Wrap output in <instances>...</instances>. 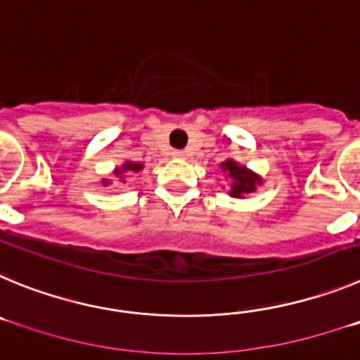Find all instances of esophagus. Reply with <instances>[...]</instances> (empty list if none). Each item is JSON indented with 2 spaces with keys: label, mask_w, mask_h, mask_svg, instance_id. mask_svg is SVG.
Masks as SVG:
<instances>
[{
  "label": "esophagus",
  "mask_w": 360,
  "mask_h": 360,
  "mask_svg": "<svg viewBox=\"0 0 360 360\" xmlns=\"http://www.w3.org/2000/svg\"><path fill=\"white\" fill-rule=\"evenodd\" d=\"M173 158H186V153H184V151H173Z\"/></svg>",
  "instance_id": "1"
}]
</instances>
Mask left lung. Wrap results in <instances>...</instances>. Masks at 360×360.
Listing matches in <instances>:
<instances>
[{
	"label": "left lung",
	"instance_id": "obj_1",
	"mask_svg": "<svg viewBox=\"0 0 360 360\" xmlns=\"http://www.w3.org/2000/svg\"><path fill=\"white\" fill-rule=\"evenodd\" d=\"M219 169H221L224 176L231 182V186H229V196H232V198H245V196L254 193L257 187L265 184V180L259 174L254 173L252 169H249L247 165L236 162L234 158H227L225 162H221Z\"/></svg>",
	"mask_w": 360,
	"mask_h": 360
}]
</instances>
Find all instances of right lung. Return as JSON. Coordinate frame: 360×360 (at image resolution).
Listing matches in <instances>:
<instances>
[{
    "instance_id": "1",
    "label": "right lung",
    "mask_w": 360,
    "mask_h": 360,
    "mask_svg": "<svg viewBox=\"0 0 360 360\" xmlns=\"http://www.w3.org/2000/svg\"><path fill=\"white\" fill-rule=\"evenodd\" d=\"M144 169V164H141V162H133V160H126L122 165H119V167H115L113 169V176L119 180V182L126 184V178L129 176V174H136L141 173V171ZM101 184H103L104 187H108L111 184V178H101Z\"/></svg>"
}]
</instances>
